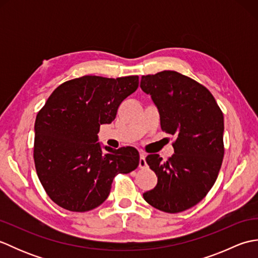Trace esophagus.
<instances>
[{
  "instance_id": "obj_1",
  "label": "esophagus",
  "mask_w": 258,
  "mask_h": 258,
  "mask_svg": "<svg viewBox=\"0 0 258 258\" xmlns=\"http://www.w3.org/2000/svg\"><path fill=\"white\" fill-rule=\"evenodd\" d=\"M139 166L141 168H146L147 167V164H146V160H145V154L144 153H142L141 156H140V164Z\"/></svg>"
}]
</instances>
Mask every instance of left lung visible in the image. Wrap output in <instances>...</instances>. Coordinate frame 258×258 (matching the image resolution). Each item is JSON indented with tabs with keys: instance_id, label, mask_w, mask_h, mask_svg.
I'll list each match as a JSON object with an SVG mask.
<instances>
[{
	"instance_id": "obj_1",
	"label": "left lung",
	"mask_w": 258,
	"mask_h": 258,
	"mask_svg": "<svg viewBox=\"0 0 258 258\" xmlns=\"http://www.w3.org/2000/svg\"><path fill=\"white\" fill-rule=\"evenodd\" d=\"M141 89L150 94L161 127L175 135L166 162L146 156L157 184L144 200L165 213H179L200 203L215 183L224 157V116L215 98L199 82L175 71L143 75Z\"/></svg>"
}]
</instances>
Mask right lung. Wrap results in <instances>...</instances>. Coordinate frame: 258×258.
I'll return each mask as SVG.
<instances>
[{"label":"right lung","mask_w":258,"mask_h":258,"mask_svg":"<svg viewBox=\"0 0 258 258\" xmlns=\"http://www.w3.org/2000/svg\"><path fill=\"white\" fill-rule=\"evenodd\" d=\"M139 87V76L107 79L85 75L57 86L36 115L34 163L50 199L71 212L100 206L117 174L139 166L132 146L103 153L102 124L115 119L119 104Z\"/></svg>","instance_id":"add662e5"}]
</instances>
